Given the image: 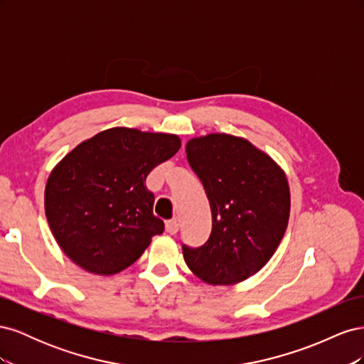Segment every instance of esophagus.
<instances>
[{
	"label": "esophagus",
	"mask_w": 364,
	"mask_h": 364,
	"mask_svg": "<svg viewBox=\"0 0 364 364\" xmlns=\"http://www.w3.org/2000/svg\"><path fill=\"white\" fill-rule=\"evenodd\" d=\"M165 230H167V232H168L170 235L178 234L179 223L176 222V220H168V222H165Z\"/></svg>",
	"instance_id": "obj_1"
}]
</instances>
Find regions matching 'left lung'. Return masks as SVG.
Returning a JSON list of instances; mask_svg holds the SVG:
<instances>
[{
    "mask_svg": "<svg viewBox=\"0 0 364 364\" xmlns=\"http://www.w3.org/2000/svg\"><path fill=\"white\" fill-rule=\"evenodd\" d=\"M185 151L213 214L206 243L182 246L186 266L211 285L245 281L266 266L287 229V178L266 153L232 135L194 138Z\"/></svg>",
    "mask_w": 364,
    "mask_h": 364,
    "instance_id": "left-lung-1",
    "label": "left lung"
}]
</instances>
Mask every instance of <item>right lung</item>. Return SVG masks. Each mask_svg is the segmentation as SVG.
<instances>
[{
	"instance_id": "obj_1",
	"label": "right lung",
	"mask_w": 364,
	"mask_h": 364,
	"mask_svg": "<svg viewBox=\"0 0 364 364\" xmlns=\"http://www.w3.org/2000/svg\"><path fill=\"white\" fill-rule=\"evenodd\" d=\"M179 149L176 135L114 127L70 151L46 186L47 220L65 255L97 274L132 266L164 232L146 178Z\"/></svg>"
}]
</instances>
